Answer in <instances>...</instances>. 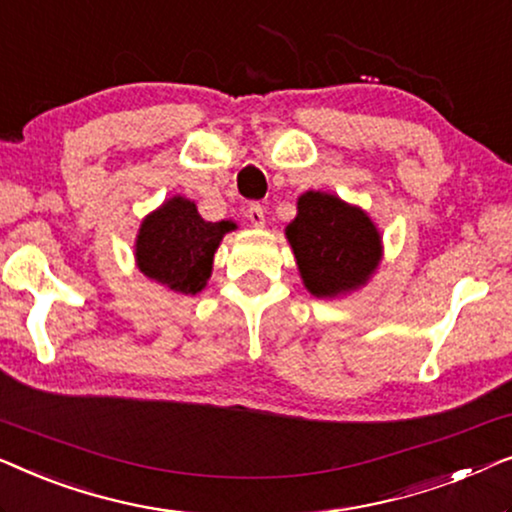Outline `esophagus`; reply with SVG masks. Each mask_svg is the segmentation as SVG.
Instances as JSON below:
<instances>
[{"label": "esophagus", "mask_w": 512, "mask_h": 512, "mask_svg": "<svg viewBox=\"0 0 512 512\" xmlns=\"http://www.w3.org/2000/svg\"><path fill=\"white\" fill-rule=\"evenodd\" d=\"M247 219L251 221V226L254 228H263L265 226V207L261 202H251L247 207Z\"/></svg>", "instance_id": "obj_1"}]
</instances>
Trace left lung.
Instances as JSON below:
<instances>
[{
	"mask_svg": "<svg viewBox=\"0 0 512 512\" xmlns=\"http://www.w3.org/2000/svg\"><path fill=\"white\" fill-rule=\"evenodd\" d=\"M300 277L317 298L352 291L373 275L382 256V240L359 207L340 198L307 191L298 200V216L286 228Z\"/></svg>",
	"mask_w": 512,
	"mask_h": 512,
	"instance_id": "obj_1",
	"label": "left lung"
}]
</instances>
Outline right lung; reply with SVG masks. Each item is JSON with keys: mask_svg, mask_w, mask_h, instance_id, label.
I'll list each match as a JSON object with an SVG mask.
<instances>
[{"mask_svg": "<svg viewBox=\"0 0 512 512\" xmlns=\"http://www.w3.org/2000/svg\"><path fill=\"white\" fill-rule=\"evenodd\" d=\"M233 228V221L202 219L191 200H167L139 228L135 249L139 270L177 293H198L212 275L221 237Z\"/></svg>", "mask_w": 512, "mask_h": 512, "instance_id": "right-lung-1", "label": "right lung"}]
</instances>
